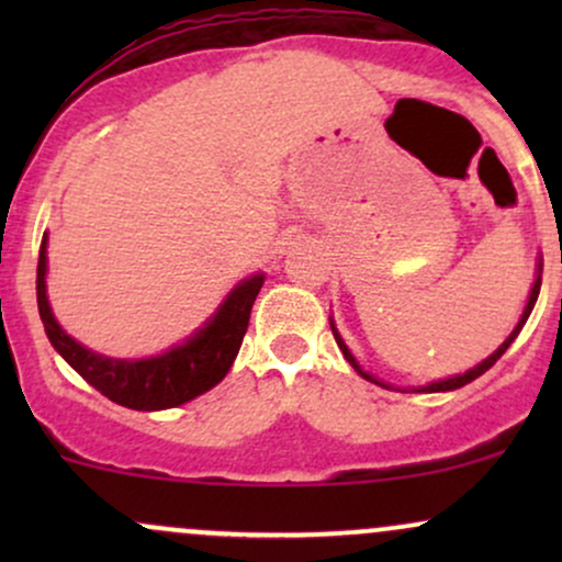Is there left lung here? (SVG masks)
<instances>
[{"label":"left lung","instance_id":"left-lung-1","mask_svg":"<svg viewBox=\"0 0 562 562\" xmlns=\"http://www.w3.org/2000/svg\"><path fill=\"white\" fill-rule=\"evenodd\" d=\"M539 288H541V263H539V272H537V280H533L531 295H528V303H526V308H524V317H520V322H518V325H515V330H513V333H509V338L505 340V344H502L499 348H496V351L492 353V357H488V359H483V362H481V364H475V367H473V370H468V372H465V375H454V378H447V380H438V383H428V385H423V389H417V391H430V393H436V391H454V389H462V385L473 383V380H475V378H481V375H483V372H486V370H488V367H494V362H496V359H499V357H502V353H505V351H507V348H509V344H513V340H515V338H518V333H520V330H524V325H526L528 314H531L533 303H537V299H539ZM330 327H333V335H335V344H338V346H340V351H344V357L348 359V364H351V367H353V370H357V372H359V375H362V378H367V380H372V383H378V385H383V389H389V385H385V383H380V380H375V378H372V375H367V372L362 370V367H359V364H357V359H353V357H351V351H348V346L344 344V338H340V335H338V330H335V325H333V322H330Z\"/></svg>","mask_w":562,"mask_h":562}]
</instances>
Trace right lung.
<instances>
[{
  "instance_id": "1",
  "label": "right lung",
  "mask_w": 562,
  "mask_h": 562,
  "mask_svg": "<svg viewBox=\"0 0 562 562\" xmlns=\"http://www.w3.org/2000/svg\"><path fill=\"white\" fill-rule=\"evenodd\" d=\"M263 285V274L243 280L218 312L182 346L150 359H111L89 351L57 325L47 301V235L42 237L36 267L38 317L49 344L79 375L111 402L139 412L171 409L214 389L229 372L248 330L250 308Z\"/></svg>"
}]
</instances>
